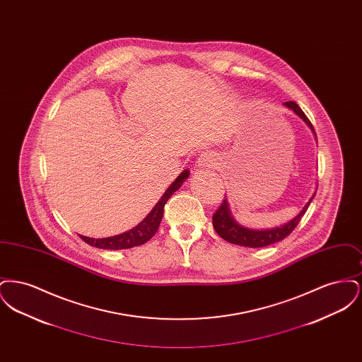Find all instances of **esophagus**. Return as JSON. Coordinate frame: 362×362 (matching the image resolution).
<instances>
[{
  "instance_id": "1",
  "label": "esophagus",
  "mask_w": 362,
  "mask_h": 362,
  "mask_svg": "<svg viewBox=\"0 0 362 362\" xmlns=\"http://www.w3.org/2000/svg\"><path fill=\"white\" fill-rule=\"evenodd\" d=\"M214 164H216L214 157L209 155H201L198 157V160L195 161V165L198 168H206V170L207 168H211Z\"/></svg>"
}]
</instances>
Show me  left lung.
Here are the masks:
<instances>
[{"label":"left lung","instance_id":"left-lung-1","mask_svg":"<svg viewBox=\"0 0 362 362\" xmlns=\"http://www.w3.org/2000/svg\"><path fill=\"white\" fill-rule=\"evenodd\" d=\"M284 105L289 110H292L293 112L305 122V124L310 127L313 133V136L316 138L313 126L310 123V119L307 118V115L303 112V110L298 107V104L294 102H286ZM316 191L313 192V195L310 197V201L305 204V206L301 209V211L291 220L286 224L279 225L276 228H269V229H254V228H248L244 226L240 223L236 221V218L232 216L229 202L225 197L223 204L217 209V211L213 214V228L216 229V232L224 239L229 241L232 244H238L243 247H250V248H260V247H266L270 244H274L278 241L284 240L286 236H289L292 233L293 229L300 223L301 217L305 214L307 209L310 206L313 197H315Z\"/></svg>","mask_w":362,"mask_h":362}]
</instances>
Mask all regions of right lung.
Masks as SVG:
<instances>
[{"label":"right lung","mask_w":362,"mask_h":362,"mask_svg":"<svg viewBox=\"0 0 362 362\" xmlns=\"http://www.w3.org/2000/svg\"><path fill=\"white\" fill-rule=\"evenodd\" d=\"M189 170H185L180 173L175 180L173 185L165 189L163 197L158 199L155 207L149 211V214L134 228L129 229L127 232H123L115 236L110 238H103V239H93V238H86V236H80L83 240L88 243L92 247L96 248H103V250H126V248H133L141 244H145L146 241L151 240L155 236L158 225L161 223L163 214H164V205L167 201L171 198L175 191L180 189L183 182L189 177Z\"/></svg>","instance_id":"add662e5"}]
</instances>
